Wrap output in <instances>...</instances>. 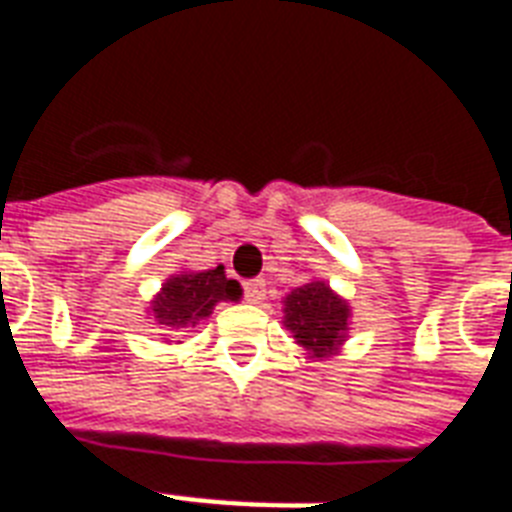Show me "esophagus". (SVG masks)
<instances>
[{
  "instance_id": "34e87169",
  "label": "esophagus",
  "mask_w": 512,
  "mask_h": 512,
  "mask_svg": "<svg viewBox=\"0 0 512 512\" xmlns=\"http://www.w3.org/2000/svg\"><path fill=\"white\" fill-rule=\"evenodd\" d=\"M244 297L252 305H263L265 302V281L263 278H252V281H244Z\"/></svg>"
}]
</instances>
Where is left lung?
Wrapping results in <instances>:
<instances>
[{"mask_svg":"<svg viewBox=\"0 0 512 512\" xmlns=\"http://www.w3.org/2000/svg\"><path fill=\"white\" fill-rule=\"evenodd\" d=\"M284 326L313 357L334 355L347 339L350 305L323 281L299 286L284 299Z\"/></svg>","mask_w":512,"mask_h":512,"instance_id":"left-lung-1","label":"left lung"}]
</instances>
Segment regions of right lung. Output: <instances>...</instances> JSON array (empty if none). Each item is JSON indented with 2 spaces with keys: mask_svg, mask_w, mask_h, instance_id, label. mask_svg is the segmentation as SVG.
<instances>
[{
  "mask_svg": "<svg viewBox=\"0 0 512 512\" xmlns=\"http://www.w3.org/2000/svg\"><path fill=\"white\" fill-rule=\"evenodd\" d=\"M239 297H242V286L234 278H226L223 265L202 270V273L181 270L162 284L160 294L149 305V313L155 315L160 326L184 331L205 321L218 302H226V299L236 302Z\"/></svg>",
  "mask_w": 512,
  "mask_h": 512,
  "instance_id": "add662e5",
  "label": "right lung"
}]
</instances>
